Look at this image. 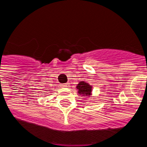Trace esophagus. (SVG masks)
<instances>
[{
  "label": "esophagus",
  "instance_id": "1",
  "mask_svg": "<svg viewBox=\"0 0 147 147\" xmlns=\"http://www.w3.org/2000/svg\"><path fill=\"white\" fill-rule=\"evenodd\" d=\"M61 87H64V88H67V87H69V84L68 83H65V84H61Z\"/></svg>",
  "mask_w": 147,
  "mask_h": 147
}]
</instances>
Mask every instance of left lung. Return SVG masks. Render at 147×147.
Wrapping results in <instances>:
<instances>
[{
  "label": "left lung",
  "instance_id": "8db88e82",
  "mask_svg": "<svg viewBox=\"0 0 147 147\" xmlns=\"http://www.w3.org/2000/svg\"><path fill=\"white\" fill-rule=\"evenodd\" d=\"M78 92L80 95H83L84 96H90L92 92V86H90L88 83L85 82H81L77 86Z\"/></svg>",
  "mask_w": 147,
  "mask_h": 147
}]
</instances>
